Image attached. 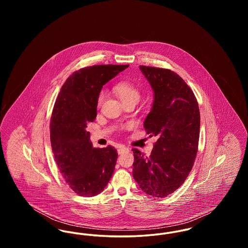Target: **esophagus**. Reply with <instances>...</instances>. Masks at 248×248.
Listing matches in <instances>:
<instances>
[{
	"instance_id": "esophagus-1",
	"label": "esophagus",
	"mask_w": 248,
	"mask_h": 248,
	"mask_svg": "<svg viewBox=\"0 0 248 248\" xmlns=\"http://www.w3.org/2000/svg\"><path fill=\"white\" fill-rule=\"evenodd\" d=\"M117 152H118L119 154H124V153L129 152V149L126 148V147H124V146H120L118 148V150H117Z\"/></svg>"
}]
</instances>
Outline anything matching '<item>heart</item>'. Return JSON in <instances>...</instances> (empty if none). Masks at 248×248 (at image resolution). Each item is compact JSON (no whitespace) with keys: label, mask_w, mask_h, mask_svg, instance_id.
<instances>
[{"label":"heart","mask_w":248,"mask_h":248,"mask_svg":"<svg viewBox=\"0 0 248 248\" xmlns=\"http://www.w3.org/2000/svg\"><path fill=\"white\" fill-rule=\"evenodd\" d=\"M113 91L115 94H117V96L124 104L130 101L139 102L141 96L140 90L134 83H130L127 81H123L115 84L113 87ZM103 99H104V93L101 92L98 94V97H97V106L101 105V103L103 102Z\"/></svg>","instance_id":"1"}]
</instances>
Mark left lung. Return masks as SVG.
Here are the masks:
<instances>
[{
    "mask_svg": "<svg viewBox=\"0 0 248 248\" xmlns=\"http://www.w3.org/2000/svg\"><path fill=\"white\" fill-rule=\"evenodd\" d=\"M154 92L152 110L144 122L150 137L157 136L150 156L133 149V177L140 189L164 198L189 176L198 151L200 110L192 90L176 72L140 67Z\"/></svg>",
    "mask_w": 248,
    "mask_h": 248,
    "instance_id": "left-lung-1",
    "label": "left lung"
}]
</instances>
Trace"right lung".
I'll list each match as a JSON object with an SVG mask.
<instances>
[{
	"label": "right lung",
	"mask_w": 248,
	"mask_h": 248,
	"mask_svg": "<svg viewBox=\"0 0 248 248\" xmlns=\"http://www.w3.org/2000/svg\"><path fill=\"white\" fill-rule=\"evenodd\" d=\"M129 65H94L75 71L62 85L50 122V140L59 171L75 193H100L114 172V147L93 148L87 124L96 117L102 86Z\"/></svg>",
	"instance_id": "1"
}]
</instances>
